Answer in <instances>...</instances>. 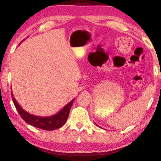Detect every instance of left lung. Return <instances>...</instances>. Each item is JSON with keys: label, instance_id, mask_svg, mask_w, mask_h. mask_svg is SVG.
<instances>
[{"label": "left lung", "instance_id": "left-lung-1", "mask_svg": "<svg viewBox=\"0 0 161 161\" xmlns=\"http://www.w3.org/2000/svg\"><path fill=\"white\" fill-rule=\"evenodd\" d=\"M96 125H97V124H96Z\"/></svg>", "mask_w": 161, "mask_h": 161}]
</instances>
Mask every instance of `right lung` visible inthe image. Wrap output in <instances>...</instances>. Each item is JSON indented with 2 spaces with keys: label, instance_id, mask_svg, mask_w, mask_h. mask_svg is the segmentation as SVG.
<instances>
[{
  "label": "right lung",
  "instance_id": "1",
  "mask_svg": "<svg viewBox=\"0 0 161 161\" xmlns=\"http://www.w3.org/2000/svg\"><path fill=\"white\" fill-rule=\"evenodd\" d=\"M11 97H12L13 102L15 105L16 110L23 119L25 122H26L28 124L33 125V126L37 127L44 130H54V129H59L63 126L66 122L68 116H69V110L71 108L72 105L73 104L74 99L72 100L69 103L64 107L62 110H60L56 114L50 116H38L36 115H32V114H29L25 110L20 107V105L18 104L15 97H14V94L11 92Z\"/></svg>",
  "mask_w": 161,
  "mask_h": 161
}]
</instances>
